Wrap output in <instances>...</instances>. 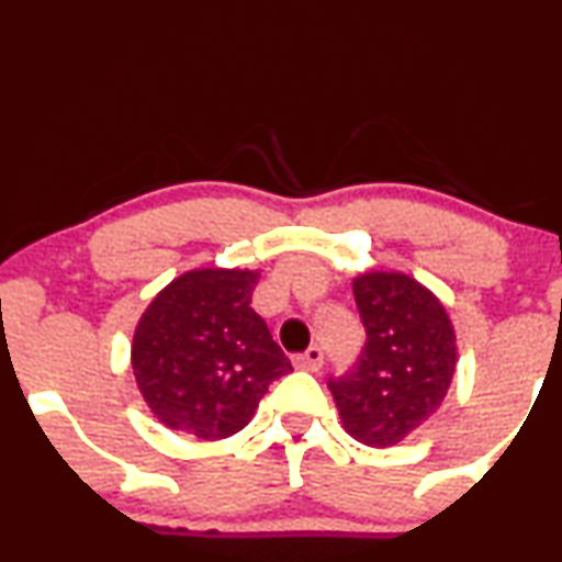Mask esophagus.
I'll return each instance as SVG.
<instances>
[{
    "instance_id": "obj_1",
    "label": "esophagus",
    "mask_w": 562,
    "mask_h": 562,
    "mask_svg": "<svg viewBox=\"0 0 562 562\" xmlns=\"http://www.w3.org/2000/svg\"><path fill=\"white\" fill-rule=\"evenodd\" d=\"M324 363V350L319 346H311L306 353L295 356V367L306 369V371H319Z\"/></svg>"
}]
</instances>
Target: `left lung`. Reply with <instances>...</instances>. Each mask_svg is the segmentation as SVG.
<instances>
[{"mask_svg":"<svg viewBox=\"0 0 562 562\" xmlns=\"http://www.w3.org/2000/svg\"><path fill=\"white\" fill-rule=\"evenodd\" d=\"M367 346L356 367L329 380L342 427L369 448H392L427 424L456 374V329L429 288L403 272L353 280Z\"/></svg>","mask_w":562,"mask_h":562,"instance_id":"obj_1","label":"left lung"}]
</instances>
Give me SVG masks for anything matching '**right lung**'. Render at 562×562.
Listing matches in <instances>:
<instances>
[{"mask_svg": "<svg viewBox=\"0 0 562 562\" xmlns=\"http://www.w3.org/2000/svg\"><path fill=\"white\" fill-rule=\"evenodd\" d=\"M256 282L251 269H193L148 303L131 361L165 427L225 439L251 422L269 384L293 371L251 308Z\"/></svg>", "mask_w": 562, "mask_h": 562, "instance_id": "add662e5", "label": "right lung"}]
</instances>
